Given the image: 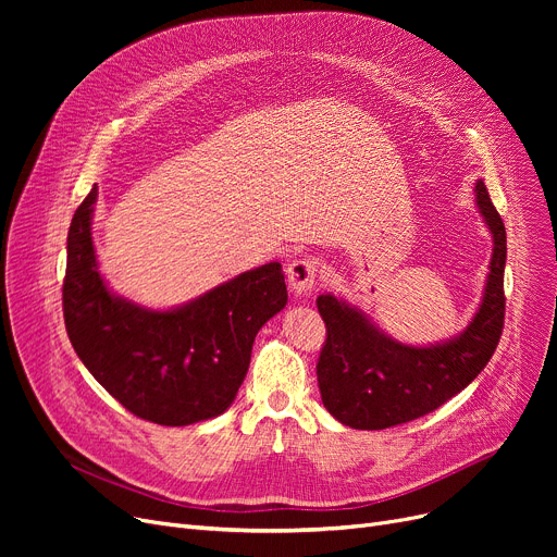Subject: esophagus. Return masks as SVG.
<instances>
[{"label": "esophagus", "instance_id": "obj_1", "mask_svg": "<svg viewBox=\"0 0 557 557\" xmlns=\"http://www.w3.org/2000/svg\"><path fill=\"white\" fill-rule=\"evenodd\" d=\"M315 273H318V261L311 259V257L290 261L288 269H286V277H288L290 290H294V294L300 296V298L309 296L311 290H313Z\"/></svg>", "mask_w": 557, "mask_h": 557}]
</instances>
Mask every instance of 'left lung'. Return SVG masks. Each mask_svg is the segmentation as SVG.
I'll return each instance as SVG.
<instances>
[{"mask_svg": "<svg viewBox=\"0 0 557 557\" xmlns=\"http://www.w3.org/2000/svg\"><path fill=\"white\" fill-rule=\"evenodd\" d=\"M474 202L492 234V259L483 298L460 334L406 345L379 330L366 311L323 294L315 305L327 325V341L315 374L327 411L345 426L379 431L422 418L470 386L499 345L506 298V227L483 181Z\"/></svg>", "mask_w": 557, "mask_h": 557, "instance_id": "8db88e82", "label": "left lung"}]
</instances>
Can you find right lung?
Here are the masks:
<instances>
[{"instance_id":"1","label":"right lung","mask_w":557,"mask_h":557,"mask_svg":"<svg viewBox=\"0 0 557 557\" xmlns=\"http://www.w3.org/2000/svg\"><path fill=\"white\" fill-rule=\"evenodd\" d=\"M97 185L67 234L65 327L83 366L124 408L162 426L227 411L244 384L257 332L286 305L280 261L232 277L181 307L149 309L116 296L92 242Z\"/></svg>"}]
</instances>
